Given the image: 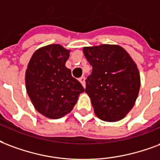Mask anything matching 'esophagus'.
I'll return each instance as SVG.
<instances>
[{
	"mask_svg": "<svg viewBox=\"0 0 160 160\" xmlns=\"http://www.w3.org/2000/svg\"><path fill=\"white\" fill-rule=\"evenodd\" d=\"M85 80H86V78L84 76L80 77V79H79V80H80V82L81 84H82V86H84V87H86V81H85Z\"/></svg>",
	"mask_w": 160,
	"mask_h": 160,
	"instance_id": "obj_1",
	"label": "esophagus"
}]
</instances>
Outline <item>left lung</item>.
<instances>
[{"mask_svg": "<svg viewBox=\"0 0 160 160\" xmlns=\"http://www.w3.org/2000/svg\"><path fill=\"white\" fill-rule=\"evenodd\" d=\"M92 66L86 80V92L95 114L102 120L115 122L133 108L140 89V74L128 52L116 45L84 47Z\"/></svg>", "mask_w": 160, "mask_h": 160, "instance_id": "obj_1", "label": "left lung"}]
</instances>
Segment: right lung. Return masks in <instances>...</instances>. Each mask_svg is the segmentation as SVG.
Returning a JSON list of instances; mask_svg holds the SVG:
<instances>
[{
  "instance_id": "1",
  "label": "right lung",
  "mask_w": 160,
  "mask_h": 160,
  "mask_svg": "<svg viewBox=\"0 0 160 160\" xmlns=\"http://www.w3.org/2000/svg\"><path fill=\"white\" fill-rule=\"evenodd\" d=\"M69 51L52 44L41 47L30 58L25 73L27 93L39 113L50 119L64 116L85 92L65 67Z\"/></svg>"
}]
</instances>
